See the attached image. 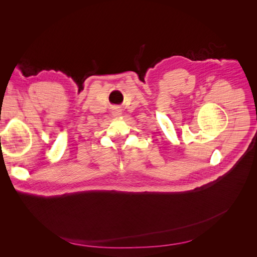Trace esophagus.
<instances>
[{"instance_id":"1","label":"esophagus","mask_w":257,"mask_h":257,"mask_svg":"<svg viewBox=\"0 0 257 257\" xmlns=\"http://www.w3.org/2000/svg\"><path fill=\"white\" fill-rule=\"evenodd\" d=\"M121 114H122V109H121V108L118 107V106L114 107L113 110H112V115L116 118V116H120Z\"/></svg>"}]
</instances>
